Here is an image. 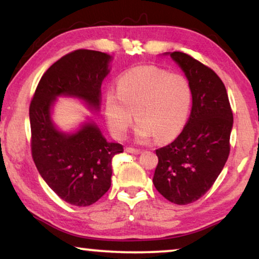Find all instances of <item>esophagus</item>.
Here are the masks:
<instances>
[{
    "instance_id": "esophagus-1",
    "label": "esophagus",
    "mask_w": 259,
    "mask_h": 259,
    "mask_svg": "<svg viewBox=\"0 0 259 259\" xmlns=\"http://www.w3.org/2000/svg\"><path fill=\"white\" fill-rule=\"evenodd\" d=\"M125 151H126V153H130V154H134V155L141 154V150L140 149H135V148H130V147H126L125 148Z\"/></svg>"
}]
</instances>
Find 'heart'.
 Instances as JSON below:
<instances>
[{
    "instance_id": "b5f03b06",
    "label": "heart",
    "mask_w": 259,
    "mask_h": 259,
    "mask_svg": "<svg viewBox=\"0 0 259 259\" xmlns=\"http://www.w3.org/2000/svg\"><path fill=\"white\" fill-rule=\"evenodd\" d=\"M192 88L188 79L156 66H139L124 72L117 94L105 96V117L112 135L124 139L134 118L140 120L136 140L148 142L177 137L188 118ZM136 113L134 114L133 112Z\"/></svg>"
}]
</instances>
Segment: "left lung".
I'll list each match as a JSON object with an SVG mask.
<instances>
[{"label": "left lung", "mask_w": 259, "mask_h": 259, "mask_svg": "<svg viewBox=\"0 0 259 259\" xmlns=\"http://www.w3.org/2000/svg\"><path fill=\"white\" fill-rule=\"evenodd\" d=\"M192 88V111L180 135L156 150L153 182L177 205L201 198L222 173L230 154L233 126L225 85L214 71L182 52H167Z\"/></svg>", "instance_id": "1"}]
</instances>
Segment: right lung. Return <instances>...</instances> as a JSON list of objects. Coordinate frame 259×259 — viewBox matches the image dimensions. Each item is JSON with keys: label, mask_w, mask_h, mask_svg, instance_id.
Listing matches in <instances>:
<instances>
[{"label": "right lung", "mask_w": 259, "mask_h": 259, "mask_svg": "<svg viewBox=\"0 0 259 259\" xmlns=\"http://www.w3.org/2000/svg\"><path fill=\"white\" fill-rule=\"evenodd\" d=\"M111 61V55L98 51L66 54L45 72L29 106L34 163L48 187L74 206L95 204L109 191L111 160L123 146L108 142L90 117L73 132H63L52 117L53 108L58 98L68 97L99 111Z\"/></svg>", "instance_id": "1"}]
</instances>
